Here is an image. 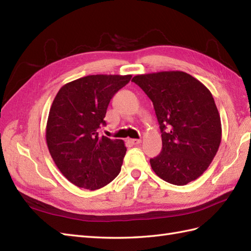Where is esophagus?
I'll return each mask as SVG.
<instances>
[{
    "instance_id": "34e87169",
    "label": "esophagus",
    "mask_w": 251,
    "mask_h": 251,
    "mask_svg": "<svg viewBox=\"0 0 251 251\" xmlns=\"http://www.w3.org/2000/svg\"><path fill=\"white\" fill-rule=\"evenodd\" d=\"M128 142L131 143V145L137 146V145H140L141 139H128Z\"/></svg>"
}]
</instances>
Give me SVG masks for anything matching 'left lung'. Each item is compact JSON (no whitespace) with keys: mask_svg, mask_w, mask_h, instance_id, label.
Masks as SVG:
<instances>
[{"mask_svg":"<svg viewBox=\"0 0 251 251\" xmlns=\"http://www.w3.org/2000/svg\"><path fill=\"white\" fill-rule=\"evenodd\" d=\"M153 102L163 148L150 159L159 178L184 185L209 166L221 142V120L204 84L182 71H163L132 77Z\"/></svg>","mask_w":251,"mask_h":251,"instance_id":"obj_1","label":"left lung"}]
</instances>
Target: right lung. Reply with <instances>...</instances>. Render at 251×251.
<instances>
[{
	"instance_id": "right-lung-1",
	"label": "right lung",
	"mask_w": 251,
	"mask_h": 251,
	"mask_svg": "<svg viewBox=\"0 0 251 251\" xmlns=\"http://www.w3.org/2000/svg\"><path fill=\"white\" fill-rule=\"evenodd\" d=\"M131 75L84 76L59 89L46 126L50 155L65 177L90 191L110 183L121 172L124 141L99 135L112 97Z\"/></svg>"
}]
</instances>
